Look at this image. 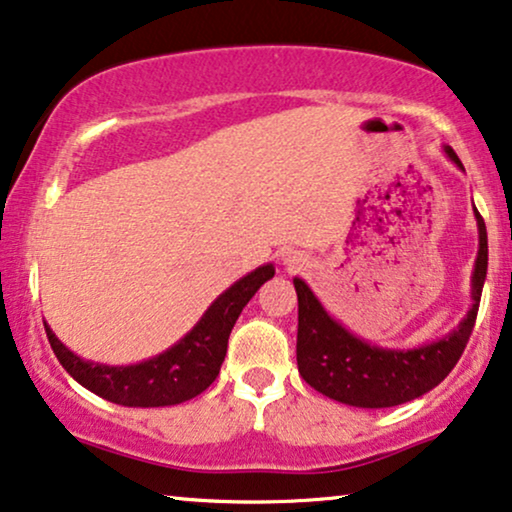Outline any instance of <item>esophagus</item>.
<instances>
[{"label": "esophagus", "mask_w": 512, "mask_h": 512, "mask_svg": "<svg viewBox=\"0 0 512 512\" xmlns=\"http://www.w3.org/2000/svg\"><path fill=\"white\" fill-rule=\"evenodd\" d=\"M302 257H299V255H288V257H285V264H288V267L290 269H297V267H302Z\"/></svg>", "instance_id": "34e87169"}]
</instances>
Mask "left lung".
Wrapping results in <instances>:
<instances>
[{
	"label": "left lung",
	"mask_w": 512,
	"mask_h": 512,
	"mask_svg": "<svg viewBox=\"0 0 512 512\" xmlns=\"http://www.w3.org/2000/svg\"><path fill=\"white\" fill-rule=\"evenodd\" d=\"M445 154L456 166L459 156L445 145ZM480 250L473 271V306L454 332L419 349H381L351 335L323 309L309 285L295 278L299 325H297V367L302 379L318 393L337 403L381 410L410 403L440 384L459 363L473 332L482 285L487 278V227L475 208Z\"/></svg>",
	"instance_id": "8db88e82"
}]
</instances>
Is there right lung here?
I'll use <instances>...</instances> for the list:
<instances>
[{"mask_svg":"<svg viewBox=\"0 0 512 512\" xmlns=\"http://www.w3.org/2000/svg\"><path fill=\"white\" fill-rule=\"evenodd\" d=\"M271 276H274V264L250 271L208 306L199 323L180 342L138 365L112 367L74 356L44 323L46 337L60 365L81 386L109 403L124 407L180 405L206 391L217 379L227 356L231 327L241 316L243 306Z\"/></svg>","mask_w":512,"mask_h":512,"instance_id":"right-lung-1","label":"right lung"}]
</instances>
